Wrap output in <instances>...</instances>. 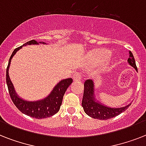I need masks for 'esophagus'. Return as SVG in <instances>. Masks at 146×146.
Instances as JSON below:
<instances>
[{
    "mask_svg": "<svg viewBox=\"0 0 146 146\" xmlns=\"http://www.w3.org/2000/svg\"><path fill=\"white\" fill-rule=\"evenodd\" d=\"M73 81H80V80H82V78H81V75H80L79 73H74V75L73 76Z\"/></svg>",
    "mask_w": 146,
    "mask_h": 146,
    "instance_id": "1",
    "label": "esophagus"
}]
</instances>
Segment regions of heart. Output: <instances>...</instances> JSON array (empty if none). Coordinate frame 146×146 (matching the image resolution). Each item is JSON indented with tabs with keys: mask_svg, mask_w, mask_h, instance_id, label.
<instances>
[{
	"mask_svg": "<svg viewBox=\"0 0 146 146\" xmlns=\"http://www.w3.org/2000/svg\"><path fill=\"white\" fill-rule=\"evenodd\" d=\"M93 55L99 61L103 62L110 57L111 51L107 49H96L93 51Z\"/></svg>",
	"mask_w": 146,
	"mask_h": 146,
	"instance_id": "heart-1",
	"label": "heart"
}]
</instances>
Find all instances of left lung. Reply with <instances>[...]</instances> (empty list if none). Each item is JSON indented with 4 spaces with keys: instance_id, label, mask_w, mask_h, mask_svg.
<instances>
[{
    "instance_id": "1",
    "label": "left lung",
    "mask_w": 146,
    "mask_h": 146,
    "mask_svg": "<svg viewBox=\"0 0 146 146\" xmlns=\"http://www.w3.org/2000/svg\"><path fill=\"white\" fill-rule=\"evenodd\" d=\"M128 64L133 66L136 71L137 67L134 59L133 53L129 50V58L127 60ZM95 83L92 80H87L84 82V93L82 101V106L84 109L85 113L98 120H108L127 110L131 103L120 108H111L106 104H104L96 98L95 94Z\"/></svg>"
}]
</instances>
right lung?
<instances>
[{"label":"right lung","mask_w":146,"mask_h":146,"mask_svg":"<svg viewBox=\"0 0 146 146\" xmlns=\"http://www.w3.org/2000/svg\"><path fill=\"white\" fill-rule=\"evenodd\" d=\"M38 44H47L45 42H38L35 40H32L25 43L23 45L17 48L13 51L9 60L7 68L6 81H7V85L8 91L10 93V98L17 108L26 115H28L33 118H36V119H42V118L49 117L54 115L55 113H57L59 111L64 94L66 92V89L72 83L73 80L72 78H68V79L60 80L54 87V89L51 90L48 96L40 100L27 101L18 96L9 76V68H10L11 60L13 57L16 54V53L23 46Z\"/></svg>","instance_id":"obj_1"}]
</instances>
